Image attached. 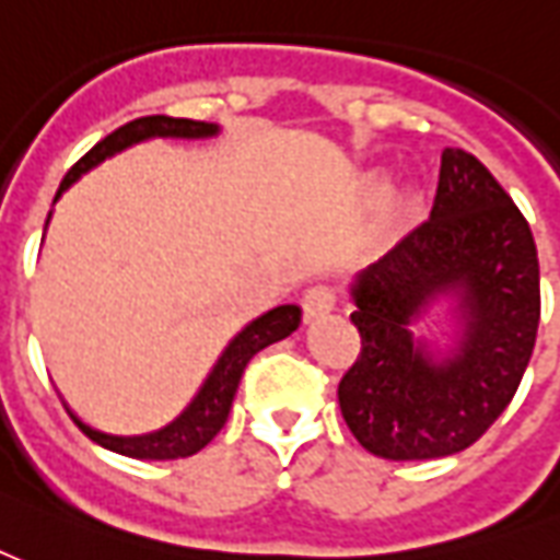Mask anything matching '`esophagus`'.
Masks as SVG:
<instances>
[{"label": "esophagus", "mask_w": 560, "mask_h": 560, "mask_svg": "<svg viewBox=\"0 0 560 560\" xmlns=\"http://www.w3.org/2000/svg\"><path fill=\"white\" fill-rule=\"evenodd\" d=\"M335 302H338V296L329 284H314L302 296V314H305V320H317V317H326L332 312Z\"/></svg>", "instance_id": "obj_1"}]
</instances>
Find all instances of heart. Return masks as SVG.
<instances>
[{
    "label": "heart",
    "mask_w": 560,
    "mask_h": 560,
    "mask_svg": "<svg viewBox=\"0 0 560 560\" xmlns=\"http://www.w3.org/2000/svg\"><path fill=\"white\" fill-rule=\"evenodd\" d=\"M409 213V201H404V198H397L395 205H392V217L395 219H404Z\"/></svg>",
    "instance_id": "obj_1"
}]
</instances>
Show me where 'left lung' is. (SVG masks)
Returning a JSON list of instances; mask_svg holds the SVG:
<instances>
[{"mask_svg": "<svg viewBox=\"0 0 560 560\" xmlns=\"http://www.w3.org/2000/svg\"><path fill=\"white\" fill-rule=\"evenodd\" d=\"M442 292L467 323L436 363L408 326ZM362 350L338 404L359 445L383 459H436L475 445L523 383L540 326L532 228L478 156L445 148L428 222L355 279Z\"/></svg>", "mask_w": 560, "mask_h": 560, "instance_id": "8db88e82", "label": "left lung"}]
</instances>
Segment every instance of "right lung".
Segmentation results:
<instances>
[{"instance_id":"obj_1","label":"right lung","mask_w":560,"mask_h":560,"mask_svg":"<svg viewBox=\"0 0 560 560\" xmlns=\"http://www.w3.org/2000/svg\"><path fill=\"white\" fill-rule=\"evenodd\" d=\"M219 127L207 121H189V118H168V115H144V118H136V121L124 124L115 132H109L106 139L94 144L80 163L70 168L65 180H61L56 198L68 189L80 175H85L89 168H94L97 163H103L112 153L124 151L130 144L142 142V139H151V136H175V139H205V136H213ZM302 312L296 305H279L272 308L258 320H252L243 329V332L228 343V350L222 353V359L217 362V368L210 371L207 383L201 385L198 397L186 407V412L177 421H172L168 428L156 430V433H148V436H109V433H101V430H91L89 424H82L80 418L70 416L77 421V428L97 442L103 448L115 451V454H124V457L136 459H177V457H192L198 451L205 448L210 439L217 436L219 430L225 428L228 412H231V404H234V395H237L240 376L246 371V364L252 362V355L260 353L269 343L281 341L300 326Z\"/></svg>"}]
</instances>
